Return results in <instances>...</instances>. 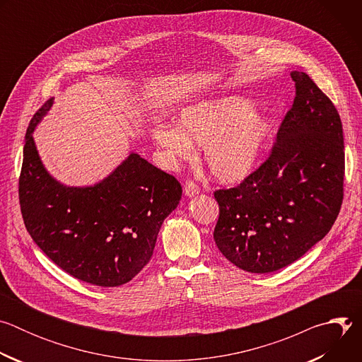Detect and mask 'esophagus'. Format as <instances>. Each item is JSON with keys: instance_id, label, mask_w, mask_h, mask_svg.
<instances>
[{"instance_id": "34e87169", "label": "esophagus", "mask_w": 362, "mask_h": 362, "mask_svg": "<svg viewBox=\"0 0 362 362\" xmlns=\"http://www.w3.org/2000/svg\"><path fill=\"white\" fill-rule=\"evenodd\" d=\"M183 192H185L186 196L193 197V196H196V194L200 193V189H199V186H197L194 182L189 180V182H186V185H185V187H183Z\"/></svg>"}]
</instances>
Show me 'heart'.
I'll return each mask as SVG.
<instances>
[{
  "label": "heart",
  "mask_w": 362,
  "mask_h": 362,
  "mask_svg": "<svg viewBox=\"0 0 362 362\" xmlns=\"http://www.w3.org/2000/svg\"><path fill=\"white\" fill-rule=\"evenodd\" d=\"M271 130V120L253 113L250 101L225 97L183 109L177 127H156L153 139L173 162L193 156L192 141L203 144L204 162L214 177L236 183L255 169Z\"/></svg>",
  "instance_id": "b5f03b06"
}]
</instances>
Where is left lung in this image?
<instances>
[{"label":"left lung","instance_id":"left-lung-1","mask_svg":"<svg viewBox=\"0 0 362 362\" xmlns=\"http://www.w3.org/2000/svg\"><path fill=\"white\" fill-rule=\"evenodd\" d=\"M293 105L269 158L240 185L215 192L214 239L238 268L268 274L298 261L332 228L344 197V134L332 101L292 71Z\"/></svg>","mask_w":362,"mask_h":362}]
</instances>
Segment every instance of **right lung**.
Segmentation results:
<instances>
[{
    "instance_id": "1",
    "label": "right lung",
    "mask_w": 362,
    "mask_h": 362,
    "mask_svg": "<svg viewBox=\"0 0 362 362\" xmlns=\"http://www.w3.org/2000/svg\"><path fill=\"white\" fill-rule=\"evenodd\" d=\"M51 106L53 98L33 116L25 133L18 182L25 228L69 275L103 288L127 284L150 261L182 186L137 153L93 186L62 185L45 170L33 137Z\"/></svg>"
}]
</instances>
